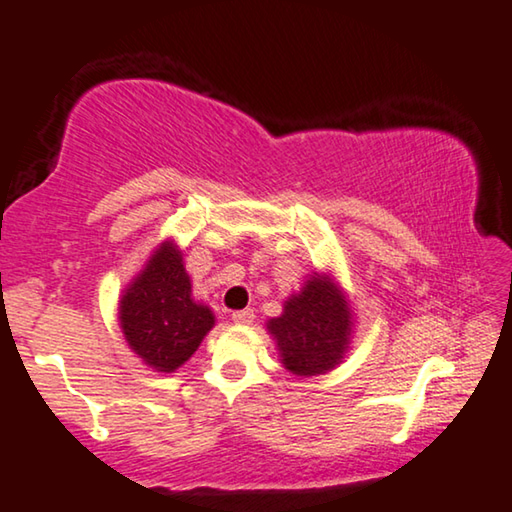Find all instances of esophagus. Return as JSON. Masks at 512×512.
Returning <instances> with one entry per match:
<instances>
[{
  "label": "esophagus",
  "instance_id": "34e87169",
  "mask_svg": "<svg viewBox=\"0 0 512 512\" xmlns=\"http://www.w3.org/2000/svg\"><path fill=\"white\" fill-rule=\"evenodd\" d=\"M232 319L236 324H250L255 319V312L250 310V308H246V310H236V312H232Z\"/></svg>",
  "mask_w": 512,
  "mask_h": 512
}]
</instances>
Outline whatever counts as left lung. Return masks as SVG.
<instances>
[{
  "label": "left lung",
  "instance_id": "obj_1",
  "mask_svg": "<svg viewBox=\"0 0 512 512\" xmlns=\"http://www.w3.org/2000/svg\"><path fill=\"white\" fill-rule=\"evenodd\" d=\"M352 310L335 282L315 273L299 294L289 296L280 317L266 329L280 349V361L296 377H315L342 363L352 338Z\"/></svg>",
  "mask_w": 512,
  "mask_h": 512
}]
</instances>
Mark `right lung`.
Listing matches in <instances>:
<instances>
[{
	"mask_svg": "<svg viewBox=\"0 0 512 512\" xmlns=\"http://www.w3.org/2000/svg\"><path fill=\"white\" fill-rule=\"evenodd\" d=\"M119 322L128 347L158 372H174L197 352L216 317L197 303L179 248L160 243L126 287Z\"/></svg>",
	"mask_w": 512,
	"mask_h": 512,
	"instance_id": "add662e5",
	"label": "right lung"
}]
</instances>
